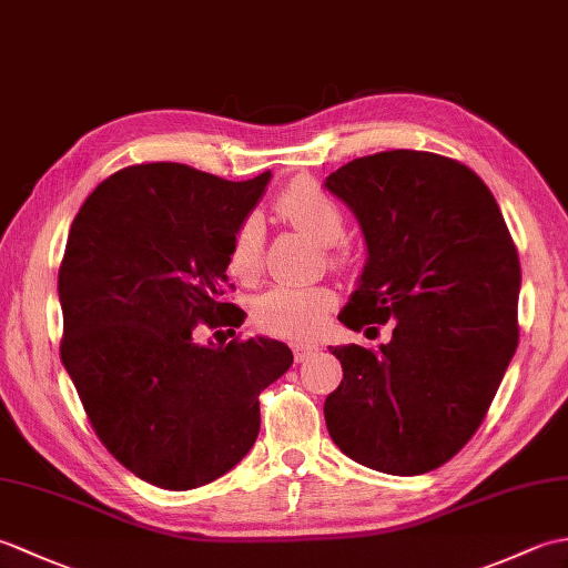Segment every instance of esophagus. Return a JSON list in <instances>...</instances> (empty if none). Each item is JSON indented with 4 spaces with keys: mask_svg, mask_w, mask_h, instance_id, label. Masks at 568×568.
Here are the masks:
<instances>
[{
    "mask_svg": "<svg viewBox=\"0 0 568 568\" xmlns=\"http://www.w3.org/2000/svg\"><path fill=\"white\" fill-rule=\"evenodd\" d=\"M315 352H317V346H312V344H297V346L293 348L297 364H303V361H307Z\"/></svg>",
    "mask_w": 568,
    "mask_h": 568,
    "instance_id": "1",
    "label": "esophagus"
}]
</instances>
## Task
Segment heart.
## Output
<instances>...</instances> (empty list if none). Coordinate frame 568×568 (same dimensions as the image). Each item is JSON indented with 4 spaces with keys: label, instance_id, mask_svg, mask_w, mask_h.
Returning a JSON list of instances; mask_svg holds the SVG:
<instances>
[{
    "label": "heart",
    "instance_id": "heart-1",
    "mask_svg": "<svg viewBox=\"0 0 568 568\" xmlns=\"http://www.w3.org/2000/svg\"><path fill=\"white\" fill-rule=\"evenodd\" d=\"M275 212L287 224L310 234L320 244H327V258L336 268L348 263V248L342 244L346 216L332 195L322 190L317 180L300 175L291 180L275 197ZM263 258V224L258 214H248L236 226L229 268L241 281L258 273ZM336 305L329 287H273L253 303V322L265 334L277 339H310Z\"/></svg>",
    "mask_w": 568,
    "mask_h": 568
}]
</instances>
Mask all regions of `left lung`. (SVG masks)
<instances>
[{
    "label": "left lung",
    "mask_w": 568,
    "mask_h": 568,
    "mask_svg": "<svg viewBox=\"0 0 568 568\" xmlns=\"http://www.w3.org/2000/svg\"><path fill=\"white\" fill-rule=\"evenodd\" d=\"M327 187L368 244L339 320L354 332L393 322L381 348H332L344 381L324 400L327 429L358 464L427 474L474 437L517 348L515 241L484 180L439 153L364 155Z\"/></svg>",
    "instance_id": "obj_1"
}]
</instances>
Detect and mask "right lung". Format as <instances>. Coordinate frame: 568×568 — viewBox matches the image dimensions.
<instances>
[{
    "label": "right lung",
    "mask_w": 568,
    "mask_h": 568,
    "mask_svg": "<svg viewBox=\"0 0 568 568\" xmlns=\"http://www.w3.org/2000/svg\"><path fill=\"white\" fill-rule=\"evenodd\" d=\"M268 180L139 163L94 187L72 220L60 358L106 452L151 486L190 490L234 468L258 437L261 390L293 364L263 336L195 344L202 324L244 322L226 300L229 248Z\"/></svg>",
    "instance_id": "add662e5"
}]
</instances>
